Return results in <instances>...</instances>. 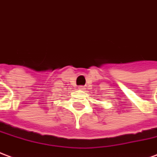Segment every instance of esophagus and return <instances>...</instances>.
Listing matches in <instances>:
<instances>
[{
  "label": "esophagus",
  "mask_w": 157,
  "mask_h": 157,
  "mask_svg": "<svg viewBox=\"0 0 157 157\" xmlns=\"http://www.w3.org/2000/svg\"><path fill=\"white\" fill-rule=\"evenodd\" d=\"M79 89L82 90H85V89H86V88H85L84 86H79Z\"/></svg>",
  "instance_id": "obj_1"
}]
</instances>
